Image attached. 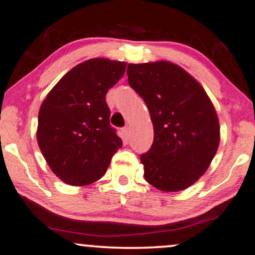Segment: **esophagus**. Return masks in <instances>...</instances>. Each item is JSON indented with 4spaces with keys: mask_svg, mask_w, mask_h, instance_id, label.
<instances>
[{
    "mask_svg": "<svg viewBox=\"0 0 255 255\" xmlns=\"http://www.w3.org/2000/svg\"><path fill=\"white\" fill-rule=\"evenodd\" d=\"M122 133H124L125 137H128L130 135V128L128 126H126V127L122 128Z\"/></svg>",
    "mask_w": 255,
    "mask_h": 255,
    "instance_id": "1",
    "label": "esophagus"
}]
</instances>
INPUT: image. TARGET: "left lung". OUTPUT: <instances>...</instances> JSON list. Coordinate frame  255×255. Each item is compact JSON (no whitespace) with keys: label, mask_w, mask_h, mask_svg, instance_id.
<instances>
[{"label":"left lung","mask_w":255,"mask_h":255,"mask_svg":"<svg viewBox=\"0 0 255 255\" xmlns=\"http://www.w3.org/2000/svg\"><path fill=\"white\" fill-rule=\"evenodd\" d=\"M128 84L147 105L153 144L140 156L144 177L164 192L186 189L209 168L219 122L200 84L168 61L128 64Z\"/></svg>","instance_id":"1"}]
</instances>
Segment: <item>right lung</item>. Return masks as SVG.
Instances as JSON below:
<instances>
[{
	"instance_id": "add662e5",
	"label": "right lung",
	"mask_w": 255,
	"mask_h": 255,
	"mask_svg": "<svg viewBox=\"0 0 255 255\" xmlns=\"http://www.w3.org/2000/svg\"><path fill=\"white\" fill-rule=\"evenodd\" d=\"M126 62L91 58L52 87L38 114L37 141L64 183L85 186L107 171L122 140L110 126L108 91L124 77Z\"/></svg>"
}]
</instances>
